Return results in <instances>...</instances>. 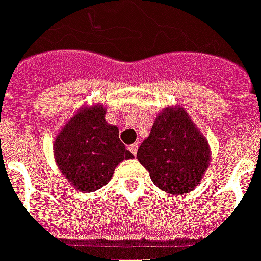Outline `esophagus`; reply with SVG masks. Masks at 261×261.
<instances>
[{"instance_id":"34e87169","label":"esophagus","mask_w":261,"mask_h":261,"mask_svg":"<svg viewBox=\"0 0 261 261\" xmlns=\"http://www.w3.org/2000/svg\"><path fill=\"white\" fill-rule=\"evenodd\" d=\"M128 149H130V152L133 153V155L136 156L137 155V150H138V142H134L133 145L128 146Z\"/></svg>"}]
</instances>
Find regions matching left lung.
<instances>
[{"label": "left lung", "instance_id": "left-lung-1", "mask_svg": "<svg viewBox=\"0 0 261 261\" xmlns=\"http://www.w3.org/2000/svg\"><path fill=\"white\" fill-rule=\"evenodd\" d=\"M209 142L182 106H167L156 116L137 159L149 171L152 182L173 195L198 187L209 167Z\"/></svg>", "mask_w": 261, "mask_h": 261}]
</instances>
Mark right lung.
<instances>
[{
	"label": "right lung",
	"mask_w": 261,
	"mask_h": 261,
	"mask_svg": "<svg viewBox=\"0 0 261 261\" xmlns=\"http://www.w3.org/2000/svg\"><path fill=\"white\" fill-rule=\"evenodd\" d=\"M105 113L102 103L82 106L54 141L58 169L82 192L102 188L120 162L134 158L119 138V128L108 124Z\"/></svg>",
	"instance_id": "1"
}]
</instances>
